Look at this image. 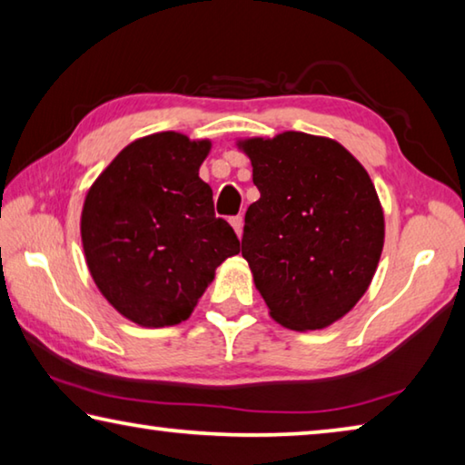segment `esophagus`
Returning a JSON list of instances; mask_svg holds the SVG:
<instances>
[{
    "label": "esophagus",
    "mask_w": 465,
    "mask_h": 465,
    "mask_svg": "<svg viewBox=\"0 0 465 465\" xmlns=\"http://www.w3.org/2000/svg\"><path fill=\"white\" fill-rule=\"evenodd\" d=\"M230 223H232V227L235 230V233H238V238H242V233H243V217L242 215H235V217L230 219Z\"/></svg>",
    "instance_id": "esophagus-1"
}]
</instances>
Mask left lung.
<instances>
[{
	"instance_id": "1",
	"label": "left lung",
	"mask_w": 465,
	"mask_h": 465,
	"mask_svg": "<svg viewBox=\"0 0 465 465\" xmlns=\"http://www.w3.org/2000/svg\"><path fill=\"white\" fill-rule=\"evenodd\" d=\"M261 199L246 211L242 256L271 316L320 330L349 313L383 250V211L367 170L334 139L285 131L238 143Z\"/></svg>"
}]
</instances>
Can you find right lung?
Returning <instances> with one entry per match:
<instances>
[{"mask_svg":"<svg viewBox=\"0 0 465 465\" xmlns=\"http://www.w3.org/2000/svg\"><path fill=\"white\" fill-rule=\"evenodd\" d=\"M211 141L166 131L133 141L85 194L82 243L100 293L145 328L174 326L240 240L199 178Z\"/></svg>","mask_w":465,"mask_h":465,"instance_id":"add662e5","label":"right lung"}]
</instances>
